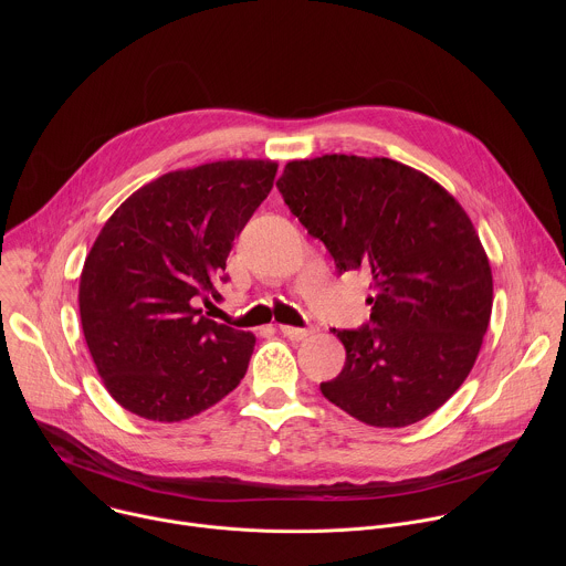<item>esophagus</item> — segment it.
<instances>
[{
  "instance_id": "esophagus-1",
  "label": "esophagus",
  "mask_w": 566,
  "mask_h": 566,
  "mask_svg": "<svg viewBox=\"0 0 566 566\" xmlns=\"http://www.w3.org/2000/svg\"><path fill=\"white\" fill-rule=\"evenodd\" d=\"M280 332L289 338V340H304L311 336V329H302V327H291V325H282Z\"/></svg>"
}]
</instances>
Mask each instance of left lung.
Instances as JSON below:
<instances>
[{"label": "left lung", "instance_id": "obj_1", "mask_svg": "<svg viewBox=\"0 0 566 566\" xmlns=\"http://www.w3.org/2000/svg\"><path fill=\"white\" fill-rule=\"evenodd\" d=\"M284 203L336 269L371 273L369 325L334 334L343 371L319 389L374 428H406L468 378L493 311V273L459 201L391 158L325 154L289 160Z\"/></svg>", "mask_w": 566, "mask_h": 566}]
</instances>
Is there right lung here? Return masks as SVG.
Segmentation results:
<instances>
[{
  "mask_svg": "<svg viewBox=\"0 0 566 566\" xmlns=\"http://www.w3.org/2000/svg\"><path fill=\"white\" fill-rule=\"evenodd\" d=\"M275 160L232 158L175 170L105 221L80 275V322L94 365L127 412L186 421L230 394L255 336L201 315L219 297L232 241L269 197Z\"/></svg>",
  "mask_w": 566,
  "mask_h": 566,
  "instance_id": "1",
  "label": "right lung"
}]
</instances>
